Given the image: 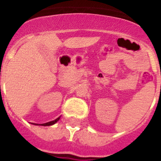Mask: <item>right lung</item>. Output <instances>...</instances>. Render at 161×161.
Listing matches in <instances>:
<instances>
[{
  "instance_id": "obj_1",
  "label": "right lung",
  "mask_w": 161,
  "mask_h": 161,
  "mask_svg": "<svg viewBox=\"0 0 161 161\" xmlns=\"http://www.w3.org/2000/svg\"><path fill=\"white\" fill-rule=\"evenodd\" d=\"M59 119H60V117H58V119H56L53 120V121H50V122L45 123V124H42V125H42V126H49V125H54V124H56V123L58 122ZM33 125H34V124H33ZM35 125H36V124H35Z\"/></svg>"
}]
</instances>
